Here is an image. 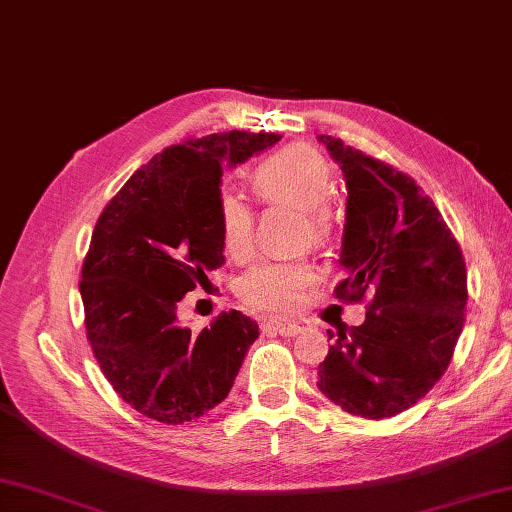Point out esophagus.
I'll use <instances>...</instances> for the list:
<instances>
[{
	"instance_id": "esophagus-1",
	"label": "esophagus",
	"mask_w": 512,
	"mask_h": 512,
	"mask_svg": "<svg viewBox=\"0 0 512 512\" xmlns=\"http://www.w3.org/2000/svg\"><path fill=\"white\" fill-rule=\"evenodd\" d=\"M266 328L279 332L281 336H297L308 328V323L303 319H270L266 321Z\"/></svg>"
}]
</instances>
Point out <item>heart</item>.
I'll list each match as a JSON object with an SVG mask.
<instances>
[{
  "label": "heart",
  "instance_id": "1",
  "mask_svg": "<svg viewBox=\"0 0 512 512\" xmlns=\"http://www.w3.org/2000/svg\"><path fill=\"white\" fill-rule=\"evenodd\" d=\"M255 189L270 202L308 211L314 231L325 228L328 217L321 204L332 193V171L314 149L295 145L264 160L255 171ZM220 231L224 246L235 255H244L253 244V213L235 193H224L220 198ZM314 277L317 275L308 262L268 259L242 277L239 295L248 306L259 310H290L297 306L303 288H308Z\"/></svg>",
  "mask_w": 512,
  "mask_h": 512
}]
</instances>
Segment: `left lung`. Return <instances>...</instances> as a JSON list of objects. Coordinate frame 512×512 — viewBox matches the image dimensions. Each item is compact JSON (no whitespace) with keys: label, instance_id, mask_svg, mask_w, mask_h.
<instances>
[{"label":"left lung","instance_id":"left-lung-1","mask_svg":"<svg viewBox=\"0 0 512 512\" xmlns=\"http://www.w3.org/2000/svg\"><path fill=\"white\" fill-rule=\"evenodd\" d=\"M317 138L347 189L336 297H372L361 325L328 330L317 387L354 416L391 418L427 396L451 363L469 299L464 257L409 176L341 138Z\"/></svg>","mask_w":512,"mask_h":512}]
</instances>
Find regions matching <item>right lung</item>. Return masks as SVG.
<instances>
[{
    "label": "right lung",
    "instance_id": "add662e5",
    "mask_svg": "<svg viewBox=\"0 0 512 512\" xmlns=\"http://www.w3.org/2000/svg\"><path fill=\"white\" fill-rule=\"evenodd\" d=\"M281 136L228 132L167 147L129 178L94 226L81 270L85 330L105 378L143 416L184 424L228 396L259 325L222 312L200 332L178 303L224 266V169Z\"/></svg>",
    "mask_w": 512,
    "mask_h": 512
}]
</instances>
